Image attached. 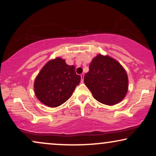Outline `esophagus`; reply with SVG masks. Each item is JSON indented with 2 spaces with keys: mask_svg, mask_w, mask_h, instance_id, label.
Returning a JSON list of instances; mask_svg holds the SVG:
<instances>
[{
  "mask_svg": "<svg viewBox=\"0 0 156 156\" xmlns=\"http://www.w3.org/2000/svg\"><path fill=\"white\" fill-rule=\"evenodd\" d=\"M81 81H82V82H83V81H84V74H81Z\"/></svg>",
  "mask_w": 156,
  "mask_h": 156,
  "instance_id": "34e87169",
  "label": "esophagus"
}]
</instances>
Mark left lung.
<instances>
[{"instance_id":"8db88e82","label":"left lung","mask_w":156,"mask_h":156,"mask_svg":"<svg viewBox=\"0 0 156 156\" xmlns=\"http://www.w3.org/2000/svg\"><path fill=\"white\" fill-rule=\"evenodd\" d=\"M84 75V84L96 100L114 105L125 97L128 91V76L116 60L108 56L97 55Z\"/></svg>"}]
</instances>
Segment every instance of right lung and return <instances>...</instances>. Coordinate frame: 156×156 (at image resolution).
<instances>
[{
  "label": "right lung",
  "instance_id": "1",
  "mask_svg": "<svg viewBox=\"0 0 156 156\" xmlns=\"http://www.w3.org/2000/svg\"><path fill=\"white\" fill-rule=\"evenodd\" d=\"M80 80L74 66L67 65L64 59L58 57L49 61L36 77L35 95L45 105L57 107L71 97Z\"/></svg>",
  "mask_w": 156,
  "mask_h": 156
}]
</instances>
